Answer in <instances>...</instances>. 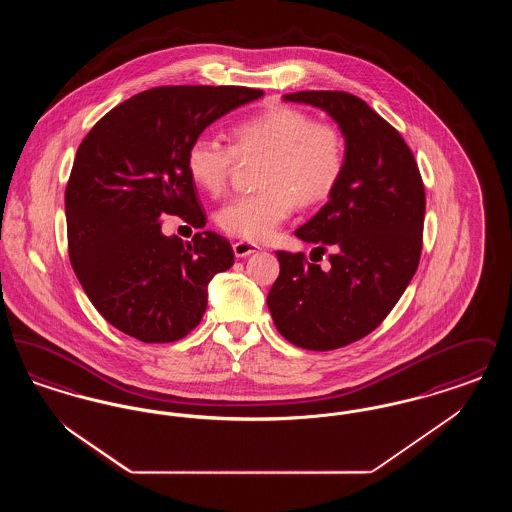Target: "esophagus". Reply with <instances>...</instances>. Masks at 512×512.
Masks as SVG:
<instances>
[{
	"label": "esophagus",
	"instance_id": "1",
	"mask_svg": "<svg viewBox=\"0 0 512 512\" xmlns=\"http://www.w3.org/2000/svg\"><path fill=\"white\" fill-rule=\"evenodd\" d=\"M259 249H261L259 245L251 244V242H236L234 244V255L238 259H244V257H249L251 253H257Z\"/></svg>",
	"mask_w": 512,
	"mask_h": 512
}]
</instances>
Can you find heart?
Masks as SVG:
<instances>
[{"label":"heart","mask_w":512,"mask_h":512,"mask_svg":"<svg viewBox=\"0 0 512 512\" xmlns=\"http://www.w3.org/2000/svg\"><path fill=\"white\" fill-rule=\"evenodd\" d=\"M234 146L199 136L186 151V169L197 188L217 195L226 188L236 157L261 159L257 186L220 207L217 222L226 234L265 242L292 215L295 201L317 205L336 190L345 171L347 146L340 128L317 122L293 107H274L230 130Z\"/></svg>","instance_id":"obj_1"}]
</instances>
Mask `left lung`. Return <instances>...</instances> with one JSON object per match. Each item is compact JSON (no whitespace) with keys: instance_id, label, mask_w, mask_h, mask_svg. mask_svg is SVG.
I'll return each instance as SVG.
<instances>
[{"instance_id":"8db88e82","label":"left lung","mask_w":512,"mask_h":512,"mask_svg":"<svg viewBox=\"0 0 512 512\" xmlns=\"http://www.w3.org/2000/svg\"><path fill=\"white\" fill-rule=\"evenodd\" d=\"M284 101L326 111L345 138V171L328 203L295 236L315 244L330 268L276 251L280 274L268 311L286 340L330 351L368 336L413 280L422 251L426 195L401 134L347 92H297Z\"/></svg>"}]
</instances>
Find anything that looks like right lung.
Here are the masks:
<instances>
[{"mask_svg": "<svg viewBox=\"0 0 512 512\" xmlns=\"http://www.w3.org/2000/svg\"><path fill=\"white\" fill-rule=\"evenodd\" d=\"M261 96L242 86H161L122 101L82 140L65 192L69 257L88 299L117 330L169 343L199 324L207 286L234 265V251L209 230L192 244L165 236L159 219L205 226L188 146Z\"/></svg>", "mask_w": 512, "mask_h": 512, "instance_id": "add662e5", "label": "right lung"}]
</instances>
